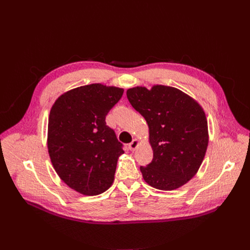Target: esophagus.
I'll use <instances>...</instances> for the list:
<instances>
[{
	"label": "esophagus",
	"instance_id": "34e87169",
	"mask_svg": "<svg viewBox=\"0 0 250 250\" xmlns=\"http://www.w3.org/2000/svg\"><path fill=\"white\" fill-rule=\"evenodd\" d=\"M140 145V142H139V140H137V139H134L130 144H129V149L131 150V151H134L135 149L138 148V146Z\"/></svg>",
	"mask_w": 250,
	"mask_h": 250
}]
</instances>
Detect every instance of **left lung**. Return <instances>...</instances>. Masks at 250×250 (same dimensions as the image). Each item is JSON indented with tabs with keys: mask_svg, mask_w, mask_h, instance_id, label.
Wrapping results in <instances>:
<instances>
[{
	"mask_svg": "<svg viewBox=\"0 0 250 250\" xmlns=\"http://www.w3.org/2000/svg\"><path fill=\"white\" fill-rule=\"evenodd\" d=\"M126 94L149 127L153 160L146 167L141 166L144 180L163 191L183 187L197 173L207 152L204 110L193 98L172 86H137Z\"/></svg>",
	"mask_w": 250,
	"mask_h": 250,
	"instance_id": "1",
	"label": "left lung"
}]
</instances>
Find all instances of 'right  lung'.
<instances>
[{
  "label": "right lung",
  "instance_id": "add662e5",
  "mask_svg": "<svg viewBox=\"0 0 250 250\" xmlns=\"http://www.w3.org/2000/svg\"><path fill=\"white\" fill-rule=\"evenodd\" d=\"M123 88L100 83L69 90L53 104L48 124V150L58 176L87 196L112 185L118 158L124 153L105 118Z\"/></svg>",
  "mask_w": 250,
  "mask_h": 250
}]
</instances>
